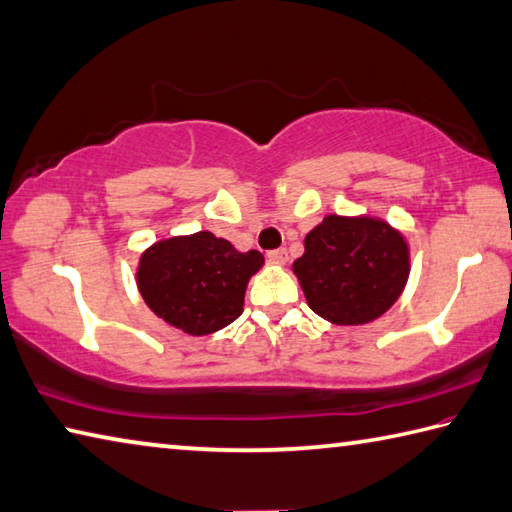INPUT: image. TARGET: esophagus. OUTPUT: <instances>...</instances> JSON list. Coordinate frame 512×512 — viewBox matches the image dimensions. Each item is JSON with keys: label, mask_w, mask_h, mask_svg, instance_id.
I'll use <instances>...</instances> for the list:
<instances>
[{"label": "esophagus", "mask_w": 512, "mask_h": 512, "mask_svg": "<svg viewBox=\"0 0 512 512\" xmlns=\"http://www.w3.org/2000/svg\"><path fill=\"white\" fill-rule=\"evenodd\" d=\"M268 259H271V262H275V264H286V262H288V253H286V248L271 250V253H268Z\"/></svg>", "instance_id": "obj_1"}]
</instances>
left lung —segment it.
<instances>
[{
	"label": "left lung",
	"mask_w": 512,
	"mask_h": 512,
	"mask_svg": "<svg viewBox=\"0 0 512 512\" xmlns=\"http://www.w3.org/2000/svg\"><path fill=\"white\" fill-rule=\"evenodd\" d=\"M293 273L320 318L353 327L380 318L401 297L410 248L383 219L329 215L304 237Z\"/></svg>",
	"instance_id": "obj_1"
}]
</instances>
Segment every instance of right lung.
Masks as SVG:
<instances>
[{"instance_id":"1","label":"right lung","mask_w":512,"mask_h":512,"mask_svg":"<svg viewBox=\"0 0 512 512\" xmlns=\"http://www.w3.org/2000/svg\"><path fill=\"white\" fill-rule=\"evenodd\" d=\"M264 266L259 250H239L208 230L156 241L138 259L145 304L190 336H208L244 311L248 280Z\"/></svg>"}]
</instances>
